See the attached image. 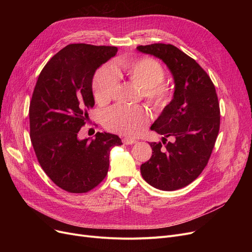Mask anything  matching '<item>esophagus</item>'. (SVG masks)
Listing matches in <instances>:
<instances>
[{
  "label": "esophagus",
  "mask_w": 252,
  "mask_h": 252,
  "mask_svg": "<svg viewBox=\"0 0 252 252\" xmlns=\"http://www.w3.org/2000/svg\"><path fill=\"white\" fill-rule=\"evenodd\" d=\"M123 143H124V144H126V145H131V144H135V143H137V140H135V139H130V138H125V139L123 140Z\"/></svg>",
  "instance_id": "34e87169"
}]
</instances>
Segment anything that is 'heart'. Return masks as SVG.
Masks as SVG:
<instances>
[{"label":"heart","mask_w":252,"mask_h":252,"mask_svg":"<svg viewBox=\"0 0 252 252\" xmlns=\"http://www.w3.org/2000/svg\"><path fill=\"white\" fill-rule=\"evenodd\" d=\"M122 68L130 81L142 89L144 98L156 108H163L168 103L173 88L162 82L164 69L157 60L148 57L126 60L122 63ZM118 79V72L112 64L101 66L93 78V92L97 102L105 103L111 99ZM149 121L150 114L142 106H115L104 116L105 126L109 129L127 136L139 135Z\"/></svg>","instance_id":"heart-1"}]
</instances>
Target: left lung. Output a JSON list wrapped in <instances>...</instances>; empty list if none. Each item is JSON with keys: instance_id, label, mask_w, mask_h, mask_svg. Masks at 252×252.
<instances>
[{"instance_id": "obj_1", "label": "left lung", "mask_w": 252, "mask_h": 252, "mask_svg": "<svg viewBox=\"0 0 252 252\" xmlns=\"http://www.w3.org/2000/svg\"><path fill=\"white\" fill-rule=\"evenodd\" d=\"M137 49L162 60L175 81L173 100L150 127L163 136L165 146L149 143L152 156L141 165V174L156 189L178 190L202 173L215 147L220 121L216 88L201 66L173 45ZM168 136L173 141L166 143Z\"/></svg>"}]
</instances>
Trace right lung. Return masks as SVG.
<instances>
[{"label": "right lung", "instance_id": "1", "mask_svg": "<svg viewBox=\"0 0 252 252\" xmlns=\"http://www.w3.org/2000/svg\"><path fill=\"white\" fill-rule=\"evenodd\" d=\"M116 47L70 44L45 65L30 105L31 140L46 175L69 193H86L104 180L118 136L77 135L95 105L92 82L97 68L115 56Z\"/></svg>", "mask_w": 252, "mask_h": 252}]
</instances>
